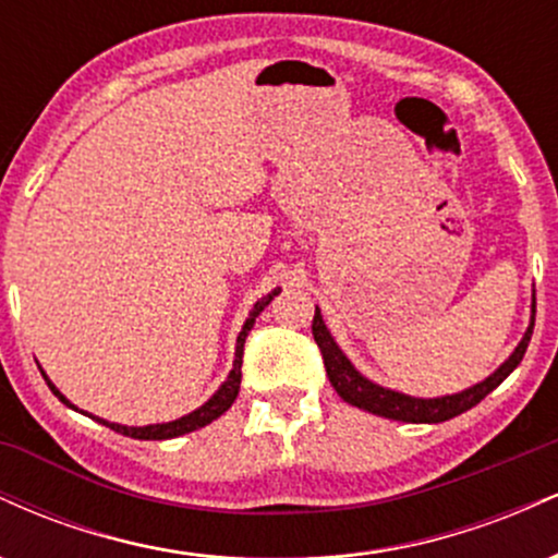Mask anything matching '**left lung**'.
Masks as SVG:
<instances>
[{
	"mask_svg": "<svg viewBox=\"0 0 558 558\" xmlns=\"http://www.w3.org/2000/svg\"><path fill=\"white\" fill-rule=\"evenodd\" d=\"M533 328H535V293H533V304H530L527 330H524L522 341L517 343V349L509 354V360H506L496 373H490L485 380L475 383V386L459 390V393L435 396V399H417V396H407L401 393V390L377 386V383L369 380V377H364L360 369L351 364L349 356L343 354L341 345L336 343V338L330 336L328 325H325L323 319V312H319L317 306H315V319H312V336H315L319 351H323L325 369H328L330 386L336 388V393L341 396L345 403H351V407L364 409V412L377 414V417L396 420V422H414V425H417V422H427V425L446 422L483 401L493 388L501 386L506 377L520 367L524 351H527L530 336H533Z\"/></svg>",
	"mask_w": 558,
	"mask_h": 558,
	"instance_id": "left-lung-1",
	"label": "left lung"
}]
</instances>
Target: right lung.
<instances>
[{
    "mask_svg": "<svg viewBox=\"0 0 558 558\" xmlns=\"http://www.w3.org/2000/svg\"><path fill=\"white\" fill-rule=\"evenodd\" d=\"M278 293H280V288H275V291L267 293V296H262L257 304L252 306V312H248V317H246V323H243L239 338H235L233 369H230V373H228L226 383H222V386L217 388L215 393L209 396V399L204 401L202 407L194 409V412H191V414H185V417H178V420H172V422H157V425H144V427H131V425H120V422H107V420H101V417H94V414H88V417L96 420V422H101V425H107L114 433H123V435H128V438H138V440L178 438V435L194 433V430H198V427H204V425H209V422H215L217 417H220V414H226L228 409L233 407L235 396H239V388H241V364H243V343H246L248 330H252L254 319L259 317V312L265 310V306L270 304V301L278 296ZM41 375H44V380H47V386L52 388V393L57 396V399L65 403V407L75 409V412H78V407H75V403H70L65 396L60 393V388H57L54 383L49 380L44 369H41Z\"/></svg>",
    "mask_w": 558,
    "mask_h": 558,
    "instance_id": "right-lung-1",
    "label": "right lung"
}]
</instances>
